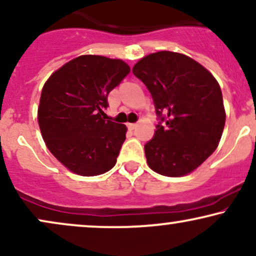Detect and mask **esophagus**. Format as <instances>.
Segmentation results:
<instances>
[{"mask_svg":"<svg viewBox=\"0 0 256 256\" xmlns=\"http://www.w3.org/2000/svg\"><path fill=\"white\" fill-rule=\"evenodd\" d=\"M127 126H128V128L130 129V130H134V129L138 127V123H128Z\"/></svg>","mask_w":256,"mask_h":256,"instance_id":"obj_1","label":"esophagus"}]
</instances>
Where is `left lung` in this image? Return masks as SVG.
<instances>
[{
    "label": "left lung",
    "mask_w": 256,
    "mask_h": 256,
    "mask_svg": "<svg viewBox=\"0 0 256 256\" xmlns=\"http://www.w3.org/2000/svg\"><path fill=\"white\" fill-rule=\"evenodd\" d=\"M133 74L150 90L158 116L166 122L144 144L148 166L166 176L190 174L215 152L224 129L218 82L200 62L171 51L144 56Z\"/></svg>",
    "instance_id": "obj_1"
}]
</instances>
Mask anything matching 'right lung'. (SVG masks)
Instances as JSON below:
<instances>
[{
    "label": "right lung",
    "mask_w": 256,
    "mask_h": 256,
    "mask_svg": "<svg viewBox=\"0 0 256 256\" xmlns=\"http://www.w3.org/2000/svg\"><path fill=\"white\" fill-rule=\"evenodd\" d=\"M130 71L127 62L85 54L53 72L44 84L38 122L47 148L68 171L83 176L112 170L127 127L106 120L108 94Z\"/></svg>",
    "instance_id": "obj_1"
}]
</instances>
